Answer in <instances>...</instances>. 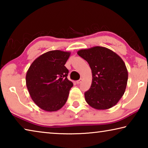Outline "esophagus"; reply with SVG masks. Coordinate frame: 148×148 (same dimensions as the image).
Masks as SVG:
<instances>
[{
	"label": "esophagus",
	"instance_id": "esophagus-1",
	"mask_svg": "<svg viewBox=\"0 0 148 148\" xmlns=\"http://www.w3.org/2000/svg\"><path fill=\"white\" fill-rule=\"evenodd\" d=\"M82 81H83V79H82V78H80L79 80H77V81L76 82V83H77V84H81V83H82Z\"/></svg>",
	"mask_w": 148,
	"mask_h": 148
}]
</instances>
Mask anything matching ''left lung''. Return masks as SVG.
Masks as SVG:
<instances>
[{
  "label": "left lung",
  "mask_w": 148,
  "mask_h": 148,
  "mask_svg": "<svg viewBox=\"0 0 148 148\" xmlns=\"http://www.w3.org/2000/svg\"><path fill=\"white\" fill-rule=\"evenodd\" d=\"M77 55L88 62L92 72V83L85 92V99L96 110L114 106L126 89L128 71L123 59L111 49L95 46L80 49Z\"/></svg>",
  "instance_id": "8db88e82"
}]
</instances>
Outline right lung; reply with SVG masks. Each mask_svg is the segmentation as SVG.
Here are the masks:
<instances>
[{
	"mask_svg": "<svg viewBox=\"0 0 148 148\" xmlns=\"http://www.w3.org/2000/svg\"><path fill=\"white\" fill-rule=\"evenodd\" d=\"M71 52L53 50L41 55L31 64L26 74V85L34 102L46 112L61 108L68 99L73 83L67 78L64 66Z\"/></svg>",
	"mask_w": 148,
	"mask_h": 148,
	"instance_id": "obj_1",
	"label": "right lung"
}]
</instances>
